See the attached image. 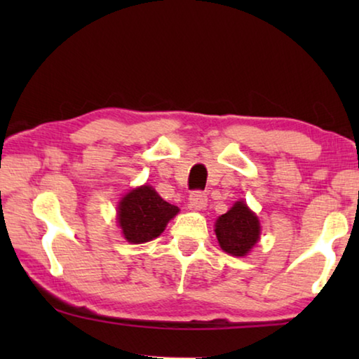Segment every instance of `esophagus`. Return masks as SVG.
<instances>
[{
    "mask_svg": "<svg viewBox=\"0 0 359 359\" xmlns=\"http://www.w3.org/2000/svg\"><path fill=\"white\" fill-rule=\"evenodd\" d=\"M190 205L193 209L201 210L208 205V194L204 191H193L190 194Z\"/></svg>",
    "mask_w": 359,
    "mask_h": 359,
    "instance_id": "34e87169",
    "label": "esophagus"
}]
</instances>
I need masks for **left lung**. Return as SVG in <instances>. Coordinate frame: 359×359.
<instances>
[{
  "instance_id": "1",
  "label": "left lung",
  "mask_w": 359,
  "mask_h": 359,
  "mask_svg": "<svg viewBox=\"0 0 359 359\" xmlns=\"http://www.w3.org/2000/svg\"><path fill=\"white\" fill-rule=\"evenodd\" d=\"M215 234L224 252L244 257L258 242L259 222L244 201H238L226 214L218 217Z\"/></svg>"
}]
</instances>
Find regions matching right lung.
Masks as SVG:
<instances>
[{"label":"right lung","instance_id":"add662e5","mask_svg":"<svg viewBox=\"0 0 359 359\" xmlns=\"http://www.w3.org/2000/svg\"><path fill=\"white\" fill-rule=\"evenodd\" d=\"M177 212L179 209L166 203L154 188L144 185L121 199L118 223L126 241L142 244L158 238Z\"/></svg>","mask_w":359,"mask_h":359}]
</instances>
